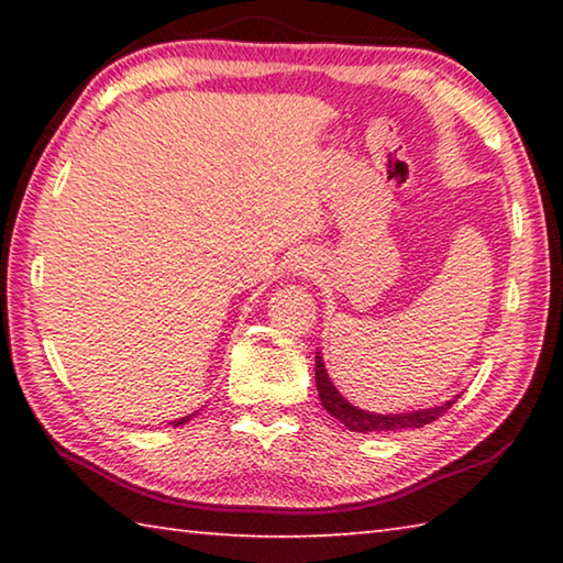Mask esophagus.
<instances>
[{
  "label": "esophagus",
  "instance_id": "esophagus-1",
  "mask_svg": "<svg viewBox=\"0 0 563 563\" xmlns=\"http://www.w3.org/2000/svg\"><path fill=\"white\" fill-rule=\"evenodd\" d=\"M298 268H302V271H308V268H310V265H308V263H302V265H298Z\"/></svg>",
  "mask_w": 563,
  "mask_h": 563
}]
</instances>
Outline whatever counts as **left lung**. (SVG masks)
Wrapping results in <instances>:
<instances>
[{
  "mask_svg": "<svg viewBox=\"0 0 563 563\" xmlns=\"http://www.w3.org/2000/svg\"><path fill=\"white\" fill-rule=\"evenodd\" d=\"M316 385H318V395H320L322 407H325L332 417L340 419V422L345 424L350 432H362V434L417 430V427H424V424L434 422V419H440L446 409L456 402V397H454L444 405H434L430 409H415V412H402V415L365 412V409L350 405L347 399L338 393V387L330 383L325 362H322L320 352H316Z\"/></svg>",
  "mask_w": 563,
  "mask_h": 563,
  "instance_id": "left-lung-1",
  "label": "left lung"
}]
</instances>
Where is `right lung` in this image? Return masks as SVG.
I'll list each match as a JSON object with an SVG mask.
<instances>
[{"instance_id": "add662e5", "label": "right lung", "mask_w": 563, "mask_h": 563, "mask_svg": "<svg viewBox=\"0 0 563 563\" xmlns=\"http://www.w3.org/2000/svg\"><path fill=\"white\" fill-rule=\"evenodd\" d=\"M190 417H194V415H188V417H180V419H174V422H170V424H174V427H178V424H184V422H188V419Z\"/></svg>"}]
</instances>
